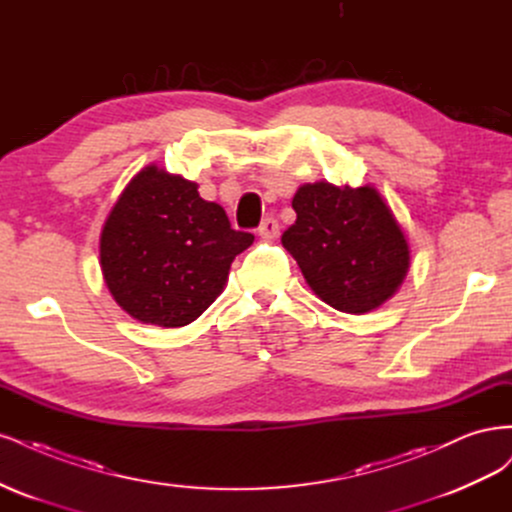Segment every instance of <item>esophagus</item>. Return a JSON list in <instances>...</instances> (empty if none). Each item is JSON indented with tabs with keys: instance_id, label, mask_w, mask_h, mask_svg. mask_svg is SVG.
I'll return each mask as SVG.
<instances>
[{
	"instance_id": "obj_1",
	"label": "esophagus",
	"mask_w": 512,
	"mask_h": 512,
	"mask_svg": "<svg viewBox=\"0 0 512 512\" xmlns=\"http://www.w3.org/2000/svg\"><path fill=\"white\" fill-rule=\"evenodd\" d=\"M278 234H280V225H278L276 219L268 217V219L261 221V225H259V236H261L263 240H274V238H278Z\"/></svg>"
}]
</instances>
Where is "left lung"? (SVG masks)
Returning a JSON list of instances; mask_svg holds the SVG:
<instances>
[{"label":"left lung","mask_w":512,"mask_h":512,"mask_svg":"<svg viewBox=\"0 0 512 512\" xmlns=\"http://www.w3.org/2000/svg\"><path fill=\"white\" fill-rule=\"evenodd\" d=\"M298 219L283 246L298 261L317 298L364 315L400 289L410 268L402 225L374 187L306 183L291 202Z\"/></svg>","instance_id":"1"}]
</instances>
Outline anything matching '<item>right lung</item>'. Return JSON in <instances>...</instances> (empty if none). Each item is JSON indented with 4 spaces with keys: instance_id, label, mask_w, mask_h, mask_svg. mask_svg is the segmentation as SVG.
I'll use <instances>...</instances> for the list:
<instances>
[{
    "instance_id": "right-lung-1",
    "label": "right lung",
    "mask_w": 512,
    "mask_h": 512,
    "mask_svg": "<svg viewBox=\"0 0 512 512\" xmlns=\"http://www.w3.org/2000/svg\"><path fill=\"white\" fill-rule=\"evenodd\" d=\"M255 236L236 232L197 183L155 163L129 180L100 238L106 287L129 317L183 327L219 298L236 255Z\"/></svg>"
}]
</instances>
